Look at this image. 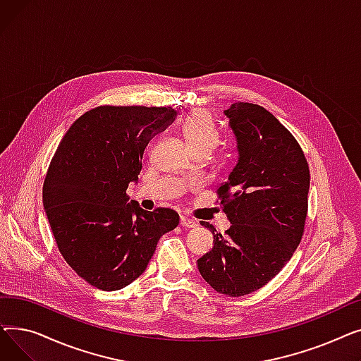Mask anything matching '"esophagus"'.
<instances>
[{"label": "esophagus", "mask_w": 361, "mask_h": 361, "mask_svg": "<svg viewBox=\"0 0 361 361\" xmlns=\"http://www.w3.org/2000/svg\"><path fill=\"white\" fill-rule=\"evenodd\" d=\"M180 225L184 226V228H196L197 226V222L190 219V218H185V216H181L180 218Z\"/></svg>", "instance_id": "1"}]
</instances>
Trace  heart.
Instances as JSON below:
<instances>
[{
	"label": "heart",
	"instance_id": "b5f03b06",
	"mask_svg": "<svg viewBox=\"0 0 361 361\" xmlns=\"http://www.w3.org/2000/svg\"><path fill=\"white\" fill-rule=\"evenodd\" d=\"M185 143L193 154H207L218 145L219 130L207 111L196 109L188 114L181 127Z\"/></svg>",
	"mask_w": 361,
	"mask_h": 361
}]
</instances>
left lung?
<instances>
[{"instance_id":"obj_1","label":"left lung","mask_w":361,"mask_h":361,"mask_svg":"<svg viewBox=\"0 0 361 361\" xmlns=\"http://www.w3.org/2000/svg\"><path fill=\"white\" fill-rule=\"evenodd\" d=\"M237 139L238 161L216 190L231 226L214 234L197 260L203 279L221 294L262 288L287 264L305 233L310 171L298 142L260 105L235 102L224 111Z\"/></svg>"}]
</instances>
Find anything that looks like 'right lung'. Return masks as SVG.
I'll return each instance as SVG.
<instances>
[{
	"label": "right lung",
	"mask_w": 361,
	"mask_h": 361,
	"mask_svg": "<svg viewBox=\"0 0 361 361\" xmlns=\"http://www.w3.org/2000/svg\"><path fill=\"white\" fill-rule=\"evenodd\" d=\"M177 116L171 106H97L75 120L55 150L42 200L68 267L102 291L139 278L178 214L143 211L126 193L145 147Z\"/></svg>",
	"instance_id": "add662e5"
}]
</instances>
